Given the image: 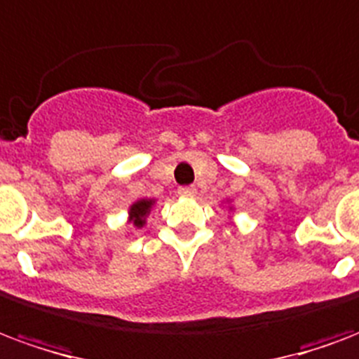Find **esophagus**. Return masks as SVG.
Returning <instances> with one entry per match:
<instances>
[{
    "mask_svg": "<svg viewBox=\"0 0 359 359\" xmlns=\"http://www.w3.org/2000/svg\"><path fill=\"white\" fill-rule=\"evenodd\" d=\"M179 194L182 196V198H192L194 194H196V188H194V187H180Z\"/></svg>",
    "mask_w": 359,
    "mask_h": 359,
    "instance_id": "34e87169",
    "label": "esophagus"
}]
</instances>
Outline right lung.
Returning <instances> with one entry per match:
<instances>
[{"label":"right lung","mask_w":359,"mask_h":359,"mask_svg":"<svg viewBox=\"0 0 359 359\" xmlns=\"http://www.w3.org/2000/svg\"><path fill=\"white\" fill-rule=\"evenodd\" d=\"M154 203H156V200H139L129 207V220L133 222V226H144L146 217L150 213V209H152Z\"/></svg>","instance_id":"1"}]
</instances>
